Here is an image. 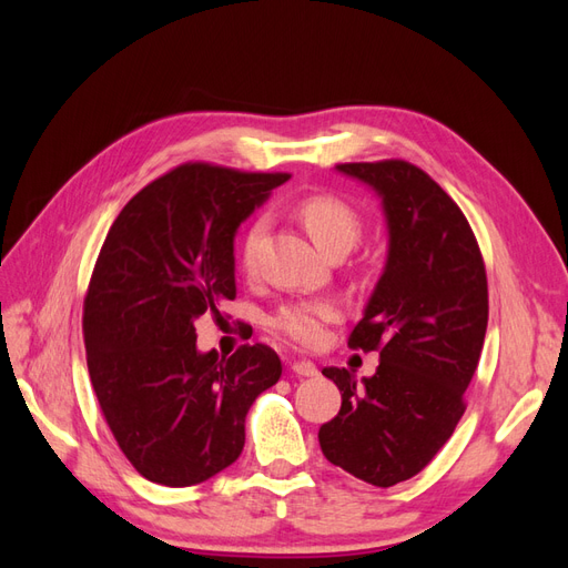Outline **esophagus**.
I'll return each mask as SVG.
<instances>
[{
  "label": "esophagus",
  "mask_w": 568,
  "mask_h": 568,
  "mask_svg": "<svg viewBox=\"0 0 568 568\" xmlns=\"http://www.w3.org/2000/svg\"><path fill=\"white\" fill-rule=\"evenodd\" d=\"M291 369H294V374L298 376H317V365L311 363V359H296V363L291 365Z\"/></svg>",
  "instance_id": "obj_1"
}]
</instances>
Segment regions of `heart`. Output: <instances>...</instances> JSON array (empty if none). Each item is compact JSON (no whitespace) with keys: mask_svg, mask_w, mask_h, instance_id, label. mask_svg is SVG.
<instances>
[{"mask_svg":"<svg viewBox=\"0 0 568 568\" xmlns=\"http://www.w3.org/2000/svg\"><path fill=\"white\" fill-rule=\"evenodd\" d=\"M298 217L307 234L313 236L317 248L324 253H332L336 248L351 251L363 225H359L357 213L351 209L346 201L326 194L307 196L298 203ZM265 217H255L251 227L244 234L242 242V263L246 270H253L255 263V248L261 244V236L265 234ZM338 317V305L329 298H311V301H294L280 307L277 315L272 317V326L286 338H291L298 346H317L324 338L326 324Z\"/></svg>","mask_w":568,"mask_h":568,"instance_id":"b5f03b06","label":"heart"}]
</instances>
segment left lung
I'll return each instance as SVG.
<instances>
[{
  "mask_svg": "<svg viewBox=\"0 0 568 568\" xmlns=\"http://www.w3.org/2000/svg\"><path fill=\"white\" fill-rule=\"evenodd\" d=\"M338 173L382 196L388 255L348 346L379 351L363 382L346 367L322 374L341 390L320 426L336 467L388 488L419 474L453 436L488 326V280L459 205L407 161L341 163Z\"/></svg>",
  "mask_w": 568,
  "mask_h": 568,
  "instance_id": "obj_1",
  "label": "left lung"
}]
</instances>
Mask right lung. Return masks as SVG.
Segmentation results:
<instances>
[{
    "label": "right lung",
    "instance_id": "obj_1",
    "mask_svg": "<svg viewBox=\"0 0 568 568\" xmlns=\"http://www.w3.org/2000/svg\"><path fill=\"white\" fill-rule=\"evenodd\" d=\"M286 180L184 163L128 201L99 251L82 313L90 379L120 450L153 484L227 469L253 400L280 382L265 343L199 353L194 322L234 301V234Z\"/></svg>",
    "mask_w": 568,
    "mask_h": 568
}]
</instances>
